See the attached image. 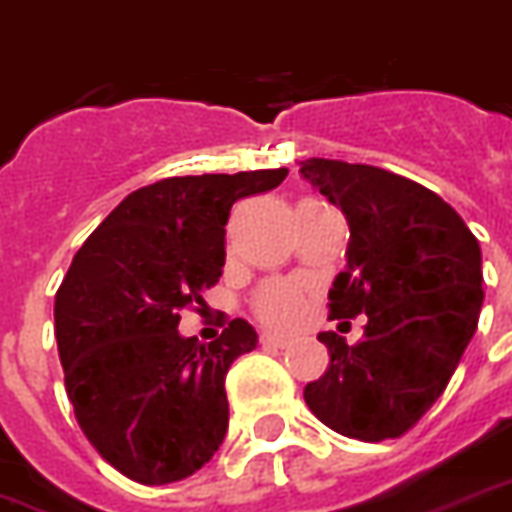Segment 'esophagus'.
<instances>
[{"label": "esophagus", "mask_w": 512, "mask_h": 512, "mask_svg": "<svg viewBox=\"0 0 512 512\" xmlns=\"http://www.w3.org/2000/svg\"><path fill=\"white\" fill-rule=\"evenodd\" d=\"M290 336H282V333H263L260 336V344L263 347H276V350H285V347H290Z\"/></svg>", "instance_id": "esophagus-1"}]
</instances>
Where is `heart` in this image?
I'll list each match as a JSON object with an SVG mask.
<instances>
[{
  "instance_id": "1",
  "label": "heart",
  "mask_w": 512,
  "mask_h": 512,
  "mask_svg": "<svg viewBox=\"0 0 512 512\" xmlns=\"http://www.w3.org/2000/svg\"><path fill=\"white\" fill-rule=\"evenodd\" d=\"M255 314L266 325L274 328H293L304 317L306 298L304 293L293 285H266L255 295Z\"/></svg>"
}]
</instances>
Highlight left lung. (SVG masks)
Returning a JSON list of instances; mask_svg holds the SVG:
<instances>
[{
	"instance_id": "left-lung-1",
	"label": "left lung",
	"mask_w": 512,
	"mask_h": 512,
	"mask_svg": "<svg viewBox=\"0 0 512 512\" xmlns=\"http://www.w3.org/2000/svg\"><path fill=\"white\" fill-rule=\"evenodd\" d=\"M301 176L350 225L331 317H369L358 344L333 331L317 336L331 363L304 399L344 437L396 439L442 396L478 331V238L437 192L391 170L312 157Z\"/></svg>"
}]
</instances>
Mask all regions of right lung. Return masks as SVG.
Instances as JSON below:
<instances>
[{
	"instance_id": "right-lung-1",
	"label": "right lung",
	"mask_w": 512,
	"mask_h": 512,
	"mask_svg": "<svg viewBox=\"0 0 512 512\" xmlns=\"http://www.w3.org/2000/svg\"><path fill=\"white\" fill-rule=\"evenodd\" d=\"M285 176L203 173L135 189L83 241L56 290V344L78 426L135 483L189 478L225 439V374L255 350L257 333L233 320L200 344L179 333V312L222 276L233 203Z\"/></svg>"
}]
</instances>
